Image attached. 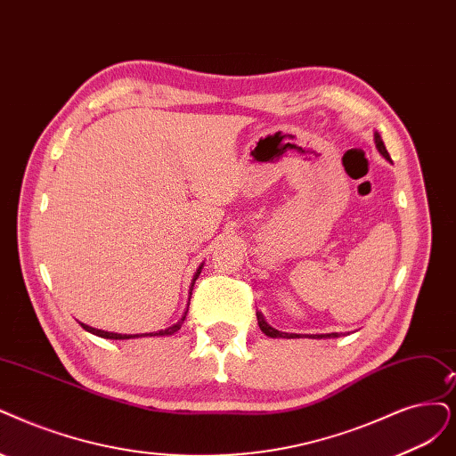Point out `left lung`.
Here are the masks:
<instances>
[{
	"instance_id": "obj_1",
	"label": "left lung",
	"mask_w": 456,
	"mask_h": 456,
	"mask_svg": "<svg viewBox=\"0 0 456 456\" xmlns=\"http://www.w3.org/2000/svg\"><path fill=\"white\" fill-rule=\"evenodd\" d=\"M374 142H376V148H378L379 154H381L387 161H391L389 151H387V148H385V144H383V141H381V134H379L378 131L374 133ZM257 323H259V329H261L266 336H271V338H302L300 334H289V332L276 330L274 327H271V325L266 323V319H265V315H263L261 312H257ZM338 336H340V332H329V334H312V336H308V338H338Z\"/></svg>"
}]
</instances>
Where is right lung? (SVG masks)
I'll return each mask as SVG.
<instances>
[{
    "instance_id": "right-lung-1",
    "label": "right lung",
    "mask_w": 456,
    "mask_h": 456,
    "mask_svg": "<svg viewBox=\"0 0 456 456\" xmlns=\"http://www.w3.org/2000/svg\"><path fill=\"white\" fill-rule=\"evenodd\" d=\"M200 271H202V265L197 268V273H195V276H193L191 288H190V295H191V291H193V283H195V280L199 278ZM185 315H188V310H185V312H183V315L178 319V322H176L175 325L168 327V329H161V330H156V332H142V334H118V332H107V330H101V329H94V327H90V325H84V323H80V325H82V329H84V330H88V332H92V334H95V336H101V338H107V340H129V338H144V336H158V338H159V336H171V334L178 332V330H180V327H182V323H183Z\"/></svg>"
}]
</instances>
